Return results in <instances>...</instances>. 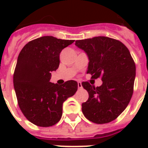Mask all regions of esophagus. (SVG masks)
I'll list each match as a JSON object with an SVG mask.
<instances>
[{"mask_svg": "<svg viewBox=\"0 0 148 148\" xmlns=\"http://www.w3.org/2000/svg\"><path fill=\"white\" fill-rule=\"evenodd\" d=\"M77 87H78V89L81 90V89H82V85L81 82H77Z\"/></svg>", "mask_w": 148, "mask_h": 148, "instance_id": "1", "label": "esophagus"}]
</instances>
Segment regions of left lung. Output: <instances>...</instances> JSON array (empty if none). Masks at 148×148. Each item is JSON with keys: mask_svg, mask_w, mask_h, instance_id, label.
I'll use <instances>...</instances> for the list:
<instances>
[{"mask_svg": "<svg viewBox=\"0 0 148 148\" xmlns=\"http://www.w3.org/2000/svg\"><path fill=\"white\" fill-rule=\"evenodd\" d=\"M75 45L88 56L87 74L102 80V85L96 88L87 82L82 84L89 93L87 101L82 105L84 116L96 124L114 121L133 93L136 65L130 52L121 41L106 36L76 40Z\"/></svg>", "mask_w": 148, "mask_h": 148, "instance_id": "1", "label": "left lung"}]
</instances>
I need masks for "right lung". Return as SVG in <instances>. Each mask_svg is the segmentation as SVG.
Instances as JSON below:
<instances>
[{"label":"right lung","mask_w":148,"mask_h":148,"mask_svg":"<svg viewBox=\"0 0 148 148\" xmlns=\"http://www.w3.org/2000/svg\"><path fill=\"white\" fill-rule=\"evenodd\" d=\"M74 40L47 36L28 42L21 50L13 75L19 107L24 116L39 127H50L60 121L62 104L77 90V82L51 83V72L59 66V54Z\"/></svg>","instance_id":"right-lung-1"}]
</instances>
